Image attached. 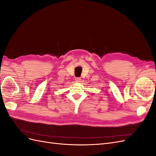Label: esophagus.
<instances>
[{
  "label": "esophagus",
  "instance_id": "esophagus-1",
  "mask_svg": "<svg viewBox=\"0 0 156 156\" xmlns=\"http://www.w3.org/2000/svg\"><path fill=\"white\" fill-rule=\"evenodd\" d=\"M75 81L77 82V83H79V82H81V78L77 77V78L75 79Z\"/></svg>",
  "mask_w": 156,
  "mask_h": 156
}]
</instances>
